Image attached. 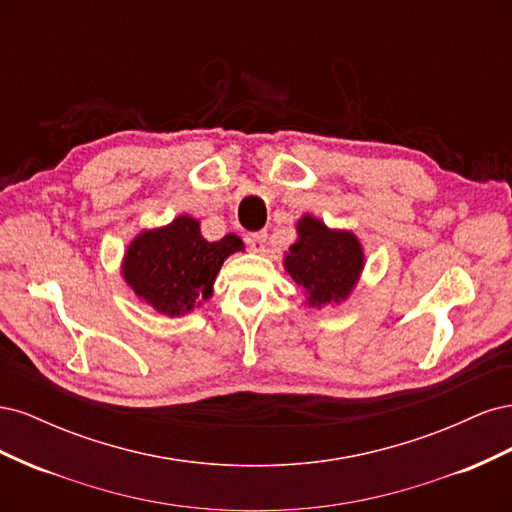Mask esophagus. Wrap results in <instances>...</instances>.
<instances>
[{"instance_id": "34e87169", "label": "esophagus", "mask_w": 512, "mask_h": 512, "mask_svg": "<svg viewBox=\"0 0 512 512\" xmlns=\"http://www.w3.org/2000/svg\"><path fill=\"white\" fill-rule=\"evenodd\" d=\"M245 241H247V245H250V250L252 252H265V247H267V232H252V235H247L245 237Z\"/></svg>"}]
</instances>
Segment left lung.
I'll list each match as a JSON object with an SVG mask.
<instances>
[{"label":"left lung","mask_w":512,"mask_h":512,"mask_svg":"<svg viewBox=\"0 0 512 512\" xmlns=\"http://www.w3.org/2000/svg\"><path fill=\"white\" fill-rule=\"evenodd\" d=\"M286 269L294 284L309 292V305L344 301L359 280L363 250L350 232L329 230L305 215L299 222V241L290 245Z\"/></svg>","instance_id":"8db88e82"}]
</instances>
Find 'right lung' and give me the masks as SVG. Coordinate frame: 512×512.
<instances>
[{
    "label": "right lung",
    "instance_id": "1",
    "mask_svg": "<svg viewBox=\"0 0 512 512\" xmlns=\"http://www.w3.org/2000/svg\"><path fill=\"white\" fill-rule=\"evenodd\" d=\"M237 235L209 243L196 220L181 215L173 224L143 232L123 260V275L138 297L166 316L190 312L209 299L222 262L241 250Z\"/></svg>",
    "mask_w": 512,
    "mask_h": 512
}]
</instances>
